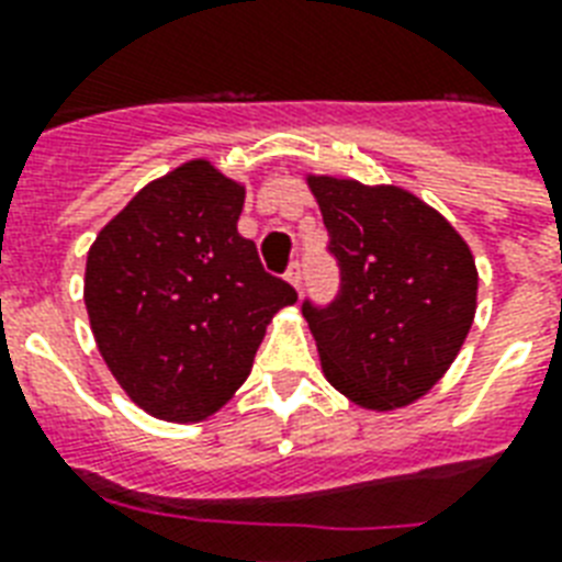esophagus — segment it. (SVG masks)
<instances>
[{
    "label": "esophagus",
    "mask_w": 562,
    "mask_h": 562,
    "mask_svg": "<svg viewBox=\"0 0 562 562\" xmlns=\"http://www.w3.org/2000/svg\"><path fill=\"white\" fill-rule=\"evenodd\" d=\"M285 277H289V282L294 289H300V282H303V265H300V259H294V262L289 265V273H285Z\"/></svg>",
    "instance_id": "34e87169"
}]
</instances>
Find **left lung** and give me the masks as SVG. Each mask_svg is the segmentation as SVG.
I'll return each mask as SVG.
<instances>
[{"instance_id":"left-lung-1","label":"left lung","mask_w":562,"mask_h":562,"mask_svg":"<svg viewBox=\"0 0 562 562\" xmlns=\"http://www.w3.org/2000/svg\"><path fill=\"white\" fill-rule=\"evenodd\" d=\"M329 254L333 303L303 300L333 387L373 411L402 408L440 382L467 341L479 271L458 229L400 187L308 178Z\"/></svg>"}]
</instances>
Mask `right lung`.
<instances>
[{
    "label": "right lung",
    "mask_w": 562,
    "mask_h": 562,
    "mask_svg": "<svg viewBox=\"0 0 562 562\" xmlns=\"http://www.w3.org/2000/svg\"><path fill=\"white\" fill-rule=\"evenodd\" d=\"M245 187L206 160L134 194L87 254L83 303L110 373L169 423H198L241 387L265 326L297 291L238 236Z\"/></svg>",
    "instance_id": "right-lung-1"
}]
</instances>
